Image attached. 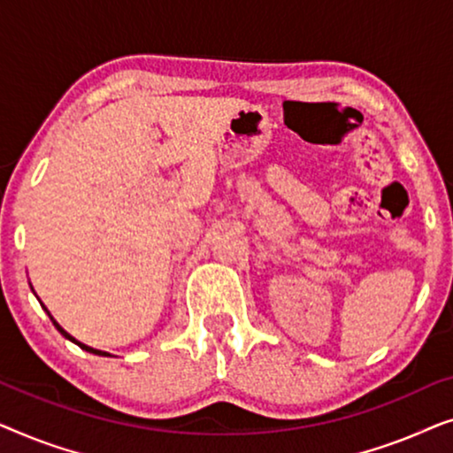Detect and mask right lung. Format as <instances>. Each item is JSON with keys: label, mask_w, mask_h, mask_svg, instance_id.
Instances as JSON below:
<instances>
[{"label": "right lung", "mask_w": 453, "mask_h": 453, "mask_svg": "<svg viewBox=\"0 0 453 453\" xmlns=\"http://www.w3.org/2000/svg\"><path fill=\"white\" fill-rule=\"evenodd\" d=\"M51 321H53V326H55V327H58V330H59L61 334H64V336H65L67 340H72V342H73V344H78V346H80V349H82V350H86V352H92V355H104V357H107V352H103V350H96V349H90V346H86V344H82V342H78V340H76V338H72V336H70V334H67V332L64 330V327H61V326L58 324V321H55L53 318H51Z\"/></svg>", "instance_id": "add662e5"}]
</instances>
